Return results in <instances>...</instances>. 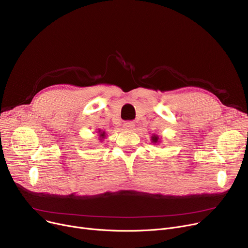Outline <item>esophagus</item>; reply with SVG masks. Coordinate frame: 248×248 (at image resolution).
<instances>
[{"label":"esophagus","mask_w":248,"mask_h":248,"mask_svg":"<svg viewBox=\"0 0 248 248\" xmlns=\"http://www.w3.org/2000/svg\"><path fill=\"white\" fill-rule=\"evenodd\" d=\"M135 127V124L133 122H125L124 124V128L126 129V131H131V129H133Z\"/></svg>","instance_id":"esophagus-1"}]
</instances>
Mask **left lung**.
Masks as SVG:
<instances>
[{
  "instance_id": "8db88e82",
  "label": "left lung",
  "mask_w": 248,
  "mask_h": 248,
  "mask_svg": "<svg viewBox=\"0 0 248 248\" xmlns=\"http://www.w3.org/2000/svg\"><path fill=\"white\" fill-rule=\"evenodd\" d=\"M151 140H152V142H154V144H157V142H159V141H160L159 137H158L157 135H153Z\"/></svg>"
}]
</instances>
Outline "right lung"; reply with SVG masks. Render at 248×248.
I'll return each instance as SVG.
<instances>
[{
    "instance_id": "add662e5",
    "label": "right lung",
    "mask_w": 248,
    "mask_h": 248,
    "mask_svg": "<svg viewBox=\"0 0 248 248\" xmlns=\"http://www.w3.org/2000/svg\"><path fill=\"white\" fill-rule=\"evenodd\" d=\"M98 132V135H99V138H100V140H103L104 138H106V132H102V131H100V129H99V131H97Z\"/></svg>"
}]
</instances>
